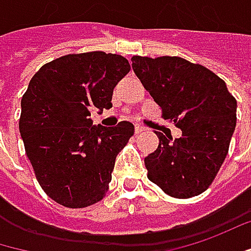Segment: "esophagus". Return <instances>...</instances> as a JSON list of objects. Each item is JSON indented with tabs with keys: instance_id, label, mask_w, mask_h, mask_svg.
Returning <instances> with one entry per match:
<instances>
[{
	"instance_id": "esophagus-1",
	"label": "esophagus",
	"mask_w": 251,
	"mask_h": 251,
	"mask_svg": "<svg viewBox=\"0 0 251 251\" xmlns=\"http://www.w3.org/2000/svg\"><path fill=\"white\" fill-rule=\"evenodd\" d=\"M142 132H145V127L140 125H135V133H136V135H139V133H142Z\"/></svg>"
}]
</instances>
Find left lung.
I'll return each instance as SVG.
<instances>
[{
  "instance_id": "obj_1",
  "label": "left lung",
  "mask_w": 251,
  "mask_h": 251,
  "mask_svg": "<svg viewBox=\"0 0 251 251\" xmlns=\"http://www.w3.org/2000/svg\"><path fill=\"white\" fill-rule=\"evenodd\" d=\"M132 68L162 108V118L182 129L172 140L156 132L159 146L145 157L148 179L166 195L189 199L214 180L236 127L237 102L210 69L179 56H132Z\"/></svg>"
}]
</instances>
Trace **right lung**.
<instances>
[{
  "instance_id": "obj_1",
  "label": "right lung",
  "mask_w": 251,
  "mask_h": 251,
  "mask_svg": "<svg viewBox=\"0 0 251 251\" xmlns=\"http://www.w3.org/2000/svg\"><path fill=\"white\" fill-rule=\"evenodd\" d=\"M130 71L122 55L69 53L42 65L21 99L20 132L38 183L56 203L88 207L106 195L118 153L135 127L92 125V109L112 108L116 83Z\"/></svg>"
}]
</instances>
